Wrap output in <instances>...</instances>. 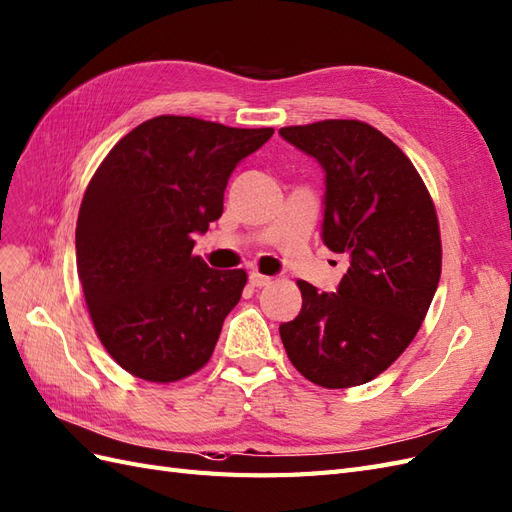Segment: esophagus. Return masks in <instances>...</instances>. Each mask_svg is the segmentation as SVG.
<instances>
[{
	"label": "esophagus",
	"mask_w": 512,
	"mask_h": 512,
	"mask_svg": "<svg viewBox=\"0 0 512 512\" xmlns=\"http://www.w3.org/2000/svg\"><path fill=\"white\" fill-rule=\"evenodd\" d=\"M248 281H251L253 287H266L272 283L270 277H266V274H259V272H251V277H248Z\"/></svg>",
	"instance_id": "esophagus-1"
}]
</instances>
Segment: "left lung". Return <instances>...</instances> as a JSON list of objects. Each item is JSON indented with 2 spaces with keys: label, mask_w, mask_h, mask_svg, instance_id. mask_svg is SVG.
Instances as JSON below:
<instances>
[{
  "label": "left lung",
  "mask_w": 512,
  "mask_h": 512,
  "mask_svg": "<svg viewBox=\"0 0 512 512\" xmlns=\"http://www.w3.org/2000/svg\"><path fill=\"white\" fill-rule=\"evenodd\" d=\"M326 173L322 240L348 255L337 294L298 281L303 309L279 326L294 368L326 389L370 383L409 348L441 277L426 183L376 127L331 119L281 127Z\"/></svg>",
  "instance_id": "1"
}]
</instances>
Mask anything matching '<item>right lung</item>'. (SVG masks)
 Listing matches in <instances>:
<instances>
[{
    "label": "right lung",
    "mask_w": 512,
    "mask_h": 512,
    "mask_svg": "<svg viewBox=\"0 0 512 512\" xmlns=\"http://www.w3.org/2000/svg\"><path fill=\"white\" fill-rule=\"evenodd\" d=\"M272 134L164 114L95 170L77 216V274L97 337L129 374L175 383L212 357L246 272L212 270L192 238L220 218L233 168Z\"/></svg>",
    "instance_id": "1"
}]
</instances>
